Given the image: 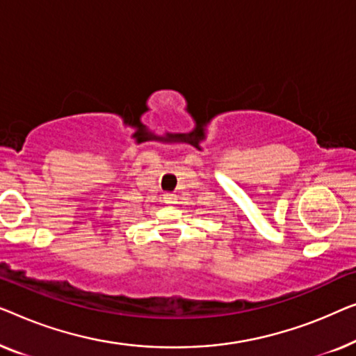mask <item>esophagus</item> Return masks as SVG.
I'll list each match as a JSON object with an SVG mask.
<instances>
[{"instance_id":"34e87169","label":"esophagus","mask_w":356,"mask_h":356,"mask_svg":"<svg viewBox=\"0 0 356 356\" xmlns=\"http://www.w3.org/2000/svg\"><path fill=\"white\" fill-rule=\"evenodd\" d=\"M176 202H177V195L176 193H166V195H164V203L174 204Z\"/></svg>"}]
</instances>
